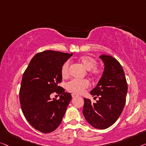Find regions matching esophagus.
Here are the masks:
<instances>
[{
  "mask_svg": "<svg viewBox=\"0 0 146 146\" xmlns=\"http://www.w3.org/2000/svg\"><path fill=\"white\" fill-rule=\"evenodd\" d=\"M71 96H72V97L73 98H75V97H76V96H77L78 95H77V94H71Z\"/></svg>",
  "mask_w": 146,
  "mask_h": 146,
  "instance_id": "34e87169",
  "label": "esophagus"
}]
</instances>
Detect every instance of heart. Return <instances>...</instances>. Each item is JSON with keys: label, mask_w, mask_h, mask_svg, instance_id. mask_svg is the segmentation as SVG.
I'll use <instances>...</instances> for the list:
<instances>
[{"label": "heart", "mask_w": 146, "mask_h": 146, "mask_svg": "<svg viewBox=\"0 0 146 146\" xmlns=\"http://www.w3.org/2000/svg\"><path fill=\"white\" fill-rule=\"evenodd\" d=\"M78 61L84 67V68L89 71V73L94 77H99L102 75V69L96 67V61L93 57L84 55L78 59ZM61 74L63 79H67L70 75V63L66 61L63 63L61 68ZM90 83L87 79L79 80L72 79L67 83V89L69 92L75 94H81L89 87Z\"/></svg>", "instance_id": "heart-1"}]
</instances>
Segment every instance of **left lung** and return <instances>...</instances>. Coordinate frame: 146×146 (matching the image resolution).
<instances>
[{
	"label": "left lung",
	"instance_id": "1",
	"mask_svg": "<svg viewBox=\"0 0 146 146\" xmlns=\"http://www.w3.org/2000/svg\"><path fill=\"white\" fill-rule=\"evenodd\" d=\"M104 64V72L97 85L91 91L96 103L84 98L83 113L86 120L94 128L106 129L114 124L126 103L128 85L120 63L112 56H100Z\"/></svg>",
	"mask_w": 146,
	"mask_h": 146
}]
</instances>
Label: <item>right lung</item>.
Here are the masks:
<instances>
[{
	"label": "right lung",
	"instance_id": "add662e5",
	"mask_svg": "<svg viewBox=\"0 0 146 146\" xmlns=\"http://www.w3.org/2000/svg\"><path fill=\"white\" fill-rule=\"evenodd\" d=\"M73 53L46 50L36 54L24 71L19 97L22 112L32 127L42 133L54 131L62 121L71 95L59 86L61 68ZM54 92L60 99L52 100Z\"/></svg>",
	"mask_w": 146,
	"mask_h": 146
}]
</instances>
